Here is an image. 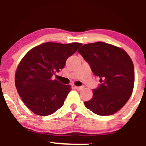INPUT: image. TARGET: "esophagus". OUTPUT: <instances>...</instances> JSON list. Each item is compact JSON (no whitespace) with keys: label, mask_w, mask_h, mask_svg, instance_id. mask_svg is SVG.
<instances>
[{"label":"esophagus","mask_w":146,"mask_h":146,"mask_svg":"<svg viewBox=\"0 0 146 146\" xmlns=\"http://www.w3.org/2000/svg\"><path fill=\"white\" fill-rule=\"evenodd\" d=\"M74 88H75V89L80 90H82V89H83L84 86H75Z\"/></svg>","instance_id":"esophagus-1"}]
</instances>
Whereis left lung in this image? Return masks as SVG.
Here are the masks:
<instances>
[{"mask_svg": "<svg viewBox=\"0 0 146 146\" xmlns=\"http://www.w3.org/2000/svg\"><path fill=\"white\" fill-rule=\"evenodd\" d=\"M78 53L101 82L85 106L101 116L117 113L131 96L135 83L132 61L122 48L103 42L84 44Z\"/></svg>", "mask_w": 146, "mask_h": 146, "instance_id": "8db88e82", "label": "left lung"}]
</instances>
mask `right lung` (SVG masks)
<instances>
[{
    "label": "right lung",
    "instance_id": "right-lung-1",
    "mask_svg": "<svg viewBox=\"0 0 146 146\" xmlns=\"http://www.w3.org/2000/svg\"><path fill=\"white\" fill-rule=\"evenodd\" d=\"M81 43L46 42L31 48L18 64L15 84L18 95L33 113L40 116L54 113L64 104L71 90L51 77L64 66Z\"/></svg>",
    "mask_w": 146,
    "mask_h": 146
}]
</instances>
